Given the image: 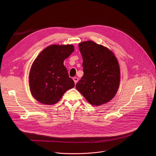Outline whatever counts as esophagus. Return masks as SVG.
Returning <instances> with one entry per match:
<instances>
[{"mask_svg":"<svg viewBox=\"0 0 156 156\" xmlns=\"http://www.w3.org/2000/svg\"><path fill=\"white\" fill-rule=\"evenodd\" d=\"M73 80H74V83L76 84V83H77V82L79 81V79H78L77 77H74V78H73Z\"/></svg>","mask_w":156,"mask_h":156,"instance_id":"34e87169","label":"esophagus"}]
</instances>
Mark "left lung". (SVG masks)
<instances>
[{
  "label": "left lung",
  "mask_w": 156,
  "mask_h": 156,
  "mask_svg": "<svg viewBox=\"0 0 156 156\" xmlns=\"http://www.w3.org/2000/svg\"><path fill=\"white\" fill-rule=\"evenodd\" d=\"M83 76L76 88L92 105L100 106L115 97L119 86L120 68L109 48L94 41L79 43Z\"/></svg>",
  "instance_id": "left-lung-1"
}]
</instances>
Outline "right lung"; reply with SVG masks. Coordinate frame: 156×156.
<instances>
[{"label": "right lung", "instance_id": "right-lung-1", "mask_svg": "<svg viewBox=\"0 0 156 156\" xmlns=\"http://www.w3.org/2000/svg\"><path fill=\"white\" fill-rule=\"evenodd\" d=\"M74 50L71 44L51 45L35 59L30 69L29 83L32 96L38 101L54 105L67 90L74 87L63 64Z\"/></svg>", "mask_w": 156, "mask_h": 156}]
</instances>
